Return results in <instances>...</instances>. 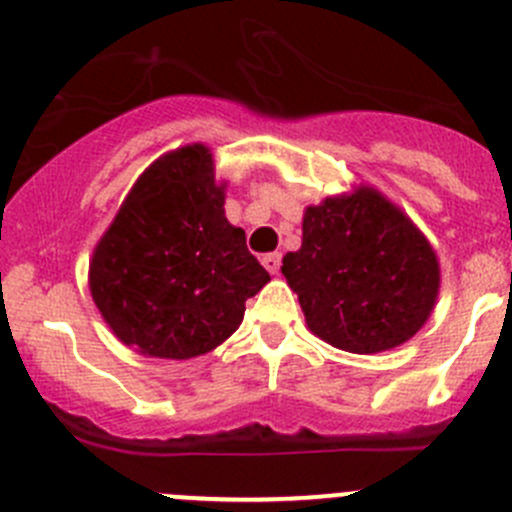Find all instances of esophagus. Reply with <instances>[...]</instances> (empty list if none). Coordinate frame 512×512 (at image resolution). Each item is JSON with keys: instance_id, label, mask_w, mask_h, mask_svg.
<instances>
[{"instance_id": "esophagus-1", "label": "esophagus", "mask_w": 512, "mask_h": 512, "mask_svg": "<svg viewBox=\"0 0 512 512\" xmlns=\"http://www.w3.org/2000/svg\"><path fill=\"white\" fill-rule=\"evenodd\" d=\"M262 265H265V270L270 272V275H277V272H280V265H282V255L280 252H270V255L262 257Z\"/></svg>"}]
</instances>
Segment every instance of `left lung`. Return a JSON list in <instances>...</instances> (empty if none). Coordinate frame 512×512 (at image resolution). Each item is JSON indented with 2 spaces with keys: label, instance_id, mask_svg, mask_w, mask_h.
<instances>
[{
  "label": "left lung",
  "instance_id": "obj_1",
  "mask_svg": "<svg viewBox=\"0 0 512 512\" xmlns=\"http://www.w3.org/2000/svg\"><path fill=\"white\" fill-rule=\"evenodd\" d=\"M282 275L309 332L352 354L409 342L441 289V265L426 235L364 183L304 210L302 247L287 252Z\"/></svg>",
  "mask_w": 512,
  "mask_h": 512
}]
</instances>
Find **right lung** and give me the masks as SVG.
Masks as SVG:
<instances>
[{
	"mask_svg": "<svg viewBox=\"0 0 512 512\" xmlns=\"http://www.w3.org/2000/svg\"><path fill=\"white\" fill-rule=\"evenodd\" d=\"M267 282L245 230L227 223L225 183L203 143L175 148L138 175L89 262L103 322L153 359L213 352Z\"/></svg>",
	"mask_w": 512,
	"mask_h": 512,
	"instance_id": "1",
	"label": "right lung"
}]
</instances>
